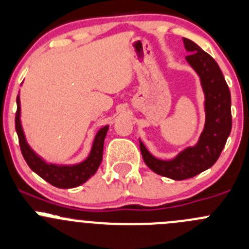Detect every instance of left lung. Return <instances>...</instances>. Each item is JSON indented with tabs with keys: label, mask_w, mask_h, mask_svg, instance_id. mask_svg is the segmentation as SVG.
Returning <instances> with one entry per match:
<instances>
[{
	"label": "left lung",
	"mask_w": 249,
	"mask_h": 249,
	"mask_svg": "<svg viewBox=\"0 0 249 249\" xmlns=\"http://www.w3.org/2000/svg\"><path fill=\"white\" fill-rule=\"evenodd\" d=\"M183 41L190 53L186 55V60L200 76L205 92V129L195 146L188 147L171 161L154 157L139 142L146 166L155 173L174 180L193 178L213 166L225 146L232 125L230 90L219 65L195 42L188 38H183Z\"/></svg>",
	"instance_id": "obj_1"
}]
</instances>
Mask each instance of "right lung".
<instances>
[{"mask_svg": "<svg viewBox=\"0 0 249 249\" xmlns=\"http://www.w3.org/2000/svg\"><path fill=\"white\" fill-rule=\"evenodd\" d=\"M109 125H105L97 133L93 142L92 150L87 159L81 163L75 166H58V164H49L44 162L41 157H38L31 150L26 142L23 128L20 124V99L19 95L17 97V112H16V130L19 138L21 154L25 159L28 166L35 172L36 174L48 181L51 185L60 189L76 188L81 184L86 183L88 179L97 172L103 160V147H104V139L107 137Z\"/></svg>", "mask_w": 249, "mask_h": 249, "instance_id": "obj_1", "label": "right lung"}]
</instances>
